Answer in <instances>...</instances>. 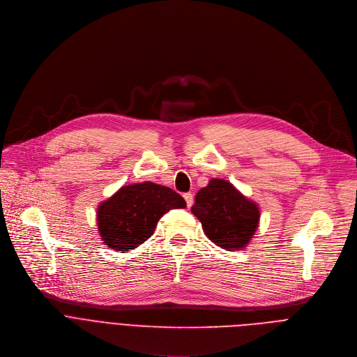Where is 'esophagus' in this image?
Here are the masks:
<instances>
[{"mask_svg": "<svg viewBox=\"0 0 357 357\" xmlns=\"http://www.w3.org/2000/svg\"><path fill=\"white\" fill-rule=\"evenodd\" d=\"M183 197H184V199L187 202V206H191L192 202H194V195L191 192H185Z\"/></svg>", "mask_w": 357, "mask_h": 357, "instance_id": "1", "label": "esophagus"}]
</instances>
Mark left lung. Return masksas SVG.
<instances>
[{
  "instance_id": "1",
  "label": "left lung",
  "mask_w": 357,
  "mask_h": 357,
  "mask_svg": "<svg viewBox=\"0 0 357 357\" xmlns=\"http://www.w3.org/2000/svg\"><path fill=\"white\" fill-rule=\"evenodd\" d=\"M191 212L201 221L211 242L224 249H241L259 224V208L231 183L212 178L195 195Z\"/></svg>"
}]
</instances>
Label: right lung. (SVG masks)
<instances>
[{"label": "right lung", "mask_w": 357, "mask_h": 357, "mask_svg": "<svg viewBox=\"0 0 357 357\" xmlns=\"http://www.w3.org/2000/svg\"><path fill=\"white\" fill-rule=\"evenodd\" d=\"M174 208H185V201L169 187L151 181L125 185L98 206L102 242L116 252L132 250L146 242L159 220Z\"/></svg>", "instance_id": "obj_1"}]
</instances>
